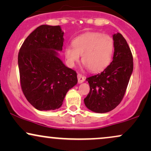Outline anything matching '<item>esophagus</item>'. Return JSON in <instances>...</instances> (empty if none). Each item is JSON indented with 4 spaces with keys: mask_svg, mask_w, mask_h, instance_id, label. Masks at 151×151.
I'll return each instance as SVG.
<instances>
[{
    "mask_svg": "<svg viewBox=\"0 0 151 151\" xmlns=\"http://www.w3.org/2000/svg\"><path fill=\"white\" fill-rule=\"evenodd\" d=\"M77 78H78V83H79V84H81V83H83L84 81H85V78H84V76L81 75L80 74H78Z\"/></svg>",
    "mask_w": 151,
    "mask_h": 151,
    "instance_id": "34e87169",
    "label": "esophagus"
}]
</instances>
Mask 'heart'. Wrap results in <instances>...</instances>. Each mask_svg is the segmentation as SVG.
Returning <instances> with one entry per match:
<instances>
[{
	"mask_svg": "<svg viewBox=\"0 0 151 151\" xmlns=\"http://www.w3.org/2000/svg\"><path fill=\"white\" fill-rule=\"evenodd\" d=\"M73 46L65 49V58L69 65L74 67L81 56L84 65L92 72L104 70L109 65L114 50V40L101 32H88L72 42Z\"/></svg>",
	"mask_w": 151,
	"mask_h": 151,
	"instance_id": "heart-1",
	"label": "heart"
}]
</instances>
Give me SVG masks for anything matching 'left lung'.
Returning <instances> with one entry per match:
<instances>
[{
  "label": "left lung",
  "mask_w": 151,
  "mask_h": 151,
  "mask_svg": "<svg viewBox=\"0 0 151 151\" xmlns=\"http://www.w3.org/2000/svg\"><path fill=\"white\" fill-rule=\"evenodd\" d=\"M113 61L101 73L86 79L90 91L84 104L96 113H106L120 104L133 72L132 53L125 38L117 32L113 35Z\"/></svg>",
  "instance_id": "8db88e82"
}]
</instances>
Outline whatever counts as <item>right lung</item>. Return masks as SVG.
<instances>
[{"mask_svg": "<svg viewBox=\"0 0 151 151\" xmlns=\"http://www.w3.org/2000/svg\"><path fill=\"white\" fill-rule=\"evenodd\" d=\"M63 36L60 25H40L29 35L19 51L22 92L37 110L60 108L66 93L77 84V72L59 58Z\"/></svg>", "mask_w": 151, "mask_h": 151, "instance_id": "1", "label": "right lung"}]
</instances>
